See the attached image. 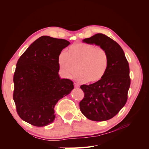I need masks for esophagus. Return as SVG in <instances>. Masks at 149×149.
I'll return each instance as SVG.
<instances>
[{
    "label": "esophagus",
    "mask_w": 149,
    "mask_h": 149,
    "mask_svg": "<svg viewBox=\"0 0 149 149\" xmlns=\"http://www.w3.org/2000/svg\"><path fill=\"white\" fill-rule=\"evenodd\" d=\"M74 86L75 87V88H79V84H78L77 83H74Z\"/></svg>",
    "instance_id": "1"
}]
</instances>
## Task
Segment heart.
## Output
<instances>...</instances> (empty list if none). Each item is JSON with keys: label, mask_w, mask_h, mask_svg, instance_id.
Instances as JSON below:
<instances>
[{"label": "heart", "mask_w": 149, "mask_h": 149, "mask_svg": "<svg viewBox=\"0 0 149 149\" xmlns=\"http://www.w3.org/2000/svg\"><path fill=\"white\" fill-rule=\"evenodd\" d=\"M58 62L61 73L66 78H70L77 69V80L96 83L106 73L109 57L102 48L86 43H74L66 53L60 54Z\"/></svg>", "instance_id": "obj_1"}]
</instances>
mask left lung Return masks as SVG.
<instances>
[{
    "instance_id": "8db88e82",
    "label": "left lung",
    "mask_w": 149,
    "mask_h": 149,
    "mask_svg": "<svg viewBox=\"0 0 149 149\" xmlns=\"http://www.w3.org/2000/svg\"><path fill=\"white\" fill-rule=\"evenodd\" d=\"M83 41L104 49L109 57V66L100 81L80 86L84 94L79 102L80 110L91 120H109L127 102L130 84L129 63L119 45L104 34L97 33Z\"/></svg>"
}]
</instances>
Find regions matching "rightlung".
Segmentation results:
<instances>
[{"label":"right lung","mask_w":149,"mask_h":149,"mask_svg":"<svg viewBox=\"0 0 149 149\" xmlns=\"http://www.w3.org/2000/svg\"><path fill=\"white\" fill-rule=\"evenodd\" d=\"M70 44L64 39L42 36L18 60L13 99L17 114L26 123L37 127L52 123L56 104L73 89L71 80L58 74V56Z\"/></svg>","instance_id":"1"}]
</instances>
